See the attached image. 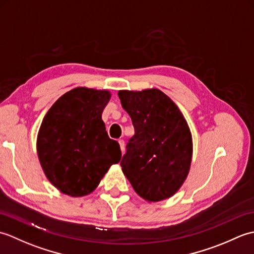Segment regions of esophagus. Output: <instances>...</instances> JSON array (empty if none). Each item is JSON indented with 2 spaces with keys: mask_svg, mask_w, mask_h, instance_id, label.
I'll return each mask as SVG.
<instances>
[{
  "mask_svg": "<svg viewBox=\"0 0 254 254\" xmlns=\"http://www.w3.org/2000/svg\"><path fill=\"white\" fill-rule=\"evenodd\" d=\"M119 145H120V148H121V150H122V153L124 152V141L123 139H119Z\"/></svg>",
  "mask_w": 254,
  "mask_h": 254,
  "instance_id": "1",
  "label": "esophagus"
}]
</instances>
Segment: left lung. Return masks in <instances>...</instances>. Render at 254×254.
Masks as SVG:
<instances>
[{"label":"left lung","mask_w":254,"mask_h":254,"mask_svg":"<svg viewBox=\"0 0 254 254\" xmlns=\"http://www.w3.org/2000/svg\"><path fill=\"white\" fill-rule=\"evenodd\" d=\"M135 134L121 160L124 176L147 202L169 198L179 190L192 161V134L179 108L157 88L119 90Z\"/></svg>","instance_id":"8db88e82"}]
</instances>
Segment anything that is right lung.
<instances>
[{
    "instance_id": "add662e5",
    "label": "right lung",
    "mask_w": 254,
    "mask_h": 254,
    "mask_svg": "<svg viewBox=\"0 0 254 254\" xmlns=\"http://www.w3.org/2000/svg\"><path fill=\"white\" fill-rule=\"evenodd\" d=\"M110 98L109 90L76 87L62 95L42 120L38 158L48 180L66 195L91 193L121 159L120 145L108 136L101 119Z\"/></svg>"
}]
</instances>
